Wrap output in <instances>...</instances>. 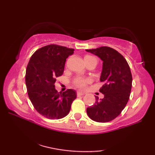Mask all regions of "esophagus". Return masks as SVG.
<instances>
[{"label": "esophagus", "mask_w": 155, "mask_h": 155, "mask_svg": "<svg viewBox=\"0 0 155 155\" xmlns=\"http://www.w3.org/2000/svg\"><path fill=\"white\" fill-rule=\"evenodd\" d=\"M86 93L84 92H82V91H78L77 92V94L78 95V96H81V95H84Z\"/></svg>", "instance_id": "34e87169"}]
</instances>
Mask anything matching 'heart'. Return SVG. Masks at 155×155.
I'll return each instance as SVG.
<instances>
[{"mask_svg":"<svg viewBox=\"0 0 155 155\" xmlns=\"http://www.w3.org/2000/svg\"><path fill=\"white\" fill-rule=\"evenodd\" d=\"M90 57H92V56H84V58H90ZM89 82H90V80L87 79V78H84L82 77H77L75 78V80H74L73 83L76 87H84Z\"/></svg>","mask_w":155,"mask_h":155,"instance_id":"1","label":"heart"}]
</instances>
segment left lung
Listing matches in <instances>:
<instances>
[{"label": "left lung", "mask_w": 155, "mask_h": 155, "mask_svg": "<svg viewBox=\"0 0 155 155\" xmlns=\"http://www.w3.org/2000/svg\"><path fill=\"white\" fill-rule=\"evenodd\" d=\"M103 61L100 81L104 84L99 92L104 98L96 97L94 104L87 107V114L91 119L99 123L116 118L128 103L132 87V74L128 63L117 51L108 46L87 49Z\"/></svg>", "instance_id": "1"}]
</instances>
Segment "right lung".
I'll list each match as a JSON object with an SVG mask.
<instances>
[{
	"instance_id": "add662e5",
	"label": "right lung",
	"mask_w": 155,
	"mask_h": 155,
	"mask_svg": "<svg viewBox=\"0 0 155 155\" xmlns=\"http://www.w3.org/2000/svg\"><path fill=\"white\" fill-rule=\"evenodd\" d=\"M73 51V48L50 44L36 51L27 65L25 82L29 98L35 109L49 119L66 116L76 98L75 90L58 92L54 85L56 78L63 75L66 58Z\"/></svg>"
}]
</instances>
